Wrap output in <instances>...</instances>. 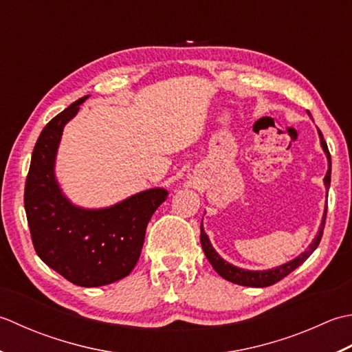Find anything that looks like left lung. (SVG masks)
I'll return each mask as SVG.
<instances>
[{"mask_svg": "<svg viewBox=\"0 0 352 352\" xmlns=\"http://www.w3.org/2000/svg\"><path fill=\"white\" fill-rule=\"evenodd\" d=\"M308 112V111H307ZM308 116H310V112H308ZM319 138H320V146L324 148V152L327 153L328 157V171L325 175L324 179V184H325V188H329V182H331V155H329V150L327 142L324 140V135L319 131ZM327 208L325 206V211H324V217H322V223L320 228L318 231V235L314 236V240L311 241V245L308 246L307 250H304L302 254L299 256H296L295 260H292L289 263L283 264V266H278L275 269H269V270H245L241 267H236L232 266V264H229L228 261H225L223 258H221L214 248L211 246V241L208 239V235L204 231V226L200 223V245H202L204 252L208 258V261L211 263V266L214 267V270L217 272V274L228 279V281H231L234 284H239V285H246V287H269L272 284H275L278 281H281L284 276H287L289 274H292L293 270L296 267H299L300 264H302L308 256H310L316 248L319 246L320 239H322V234H324V228H325V219H327Z\"/></svg>", "mask_w": 352, "mask_h": 352, "instance_id": "8db88e82", "label": "left lung"}]
</instances>
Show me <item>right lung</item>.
<instances>
[{
  "label": "right lung",
  "instance_id": "obj_1",
  "mask_svg": "<svg viewBox=\"0 0 352 352\" xmlns=\"http://www.w3.org/2000/svg\"><path fill=\"white\" fill-rule=\"evenodd\" d=\"M86 98L69 104L41 132L27 175L24 206L41 260L69 283L98 287L131 274L148 221L168 192L150 188L103 210H85L62 195L54 176L57 147L63 127Z\"/></svg>",
  "mask_w": 352,
  "mask_h": 352
}]
</instances>
